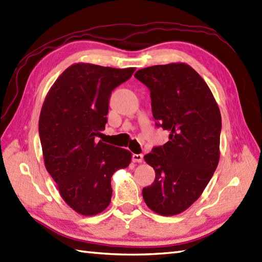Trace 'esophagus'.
I'll return each mask as SVG.
<instances>
[{"instance_id": "esophagus-1", "label": "esophagus", "mask_w": 262, "mask_h": 262, "mask_svg": "<svg viewBox=\"0 0 262 262\" xmlns=\"http://www.w3.org/2000/svg\"><path fill=\"white\" fill-rule=\"evenodd\" d=\"M132 160L135 161V162H142V160H143V155H141V154H139V155L133 154V155H132Z\"/></svg>"}]
</instances>
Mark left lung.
<instances>
[{"label":"left lung","mask_w":262,"mask_h":262,"mask_svg":"<svg viewBox=\"0 0 262 262\" xmlns=\"http://www.w3.org/2000/svg\"><path fill=\"white\" fill-rule=\"evenodd\" d=\"M135 77L150 91L157 127L169 131V141L144 156L156 178L142 189L143 200L156 213L176 215L199 199L216 169L220 108L204 79L186 63L147 67Z\"/></svg>","instance_id":"8db88e82"}]
</instances>
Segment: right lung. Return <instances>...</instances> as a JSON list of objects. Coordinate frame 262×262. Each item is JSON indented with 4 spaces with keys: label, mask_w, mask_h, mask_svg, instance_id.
<instances>
[{
    "label": "right lung",
    "mask_w": 262,
    "mask_h": 262,
    "mask_svg": "<svg viewBox=\"0 0 262 262\" xmlns=\"http://www.w3.org/2000/svg\"><path fill=\"white\" fill-rule=\"evenodd\" d=\"M135 71L75 63L58 77L43 102L39 137L46 169L62 200L82 215L105 210L112 175L131 162L130 151L95 138L105 129L112 91Z\"/></svg>",
    "instance_id": "right-lung-1"
}]
</instances>
